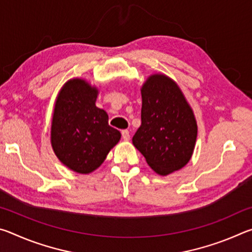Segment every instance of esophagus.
<instances>
[{
    "label": "esophagus",
    "mask_w": 252,
    "mask_h": 252,
    "mask_svg": "<svg viewBox=\"0 0 252 252\" xmlns=\"http://www.w3.org/2000/svg\"><path fill=\"white\" fill-rule=\"evenodd\" d=\"M122 138H123V140H126V141H127V140L130 139V132L127 131V130H122Z\"/></svg>",
    "instance_id": "esophagus-1"
}]
</instances>
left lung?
I'll list each match as a JSON object with an SVG mask.
<instances>
[{
	"mask_svg": "<svg viewBox=\"0 0 252 252\" xmlns=\"http://www.w3.org/2000/svg\"><path fill=\"white\" fill-rule=\"evenodd\" d=\"M141 126L132 143L160 176L182 169L195 147L198 126L193 110L176 81L151 74L141 88Z\"/></svg>",
	"mask_w": 252,
	"mask_h": 252,
	"instance_id": "8db88e82",
	"label": "left lung"
}]
</instances>
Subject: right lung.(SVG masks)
Instances as JSON below:
<instances>
[{"label": "right lung", "instance_id": "1", "mask_svg": "<svg viewBox=\"0 0 252 252\" xmlns=\"http://www.w3.org/2000/svg\"><path fill=\"white\" fill-rule=\"evenodd\" d=\"M99 90L84 79H71L57 96L51 122V146L72 171L89 174L103 163L120 141L104 110L95 105Z\"/></svg>", "mask_w": 252, "mask_h": 252}]
</instances>
